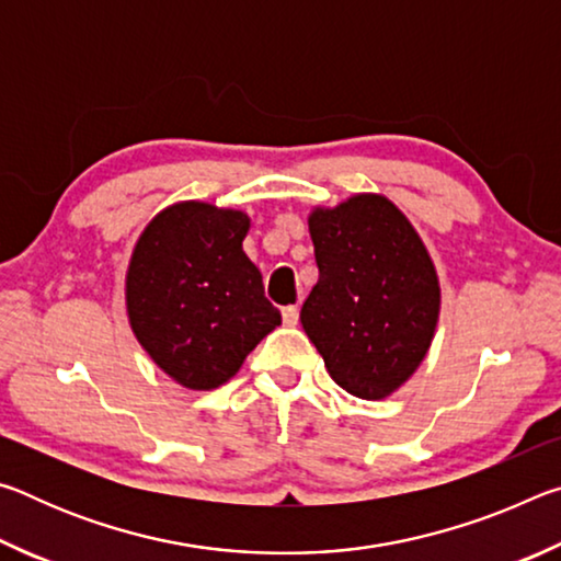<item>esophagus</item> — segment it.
<instances>
[{
    "instance_id": "34e87169",
    "label": "esophagus",
    "mask_w": 561,
    "mask_h": 561,
    "mask_svg": "<svg viewBox=\"0 0 561 561\" xmlns=\"http://www.w3.org/2000/svg\"><path fill=\"white\" fill-rule=\"evenodd\" d=\"M282 319H284V324H287V327H297V321H299V309L294 307V304H289V307H284V309H282Z\"/></svg>"
}]
</instances>
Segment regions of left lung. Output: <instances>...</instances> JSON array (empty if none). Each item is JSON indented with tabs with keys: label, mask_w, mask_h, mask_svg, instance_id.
I'll return each mask as SVG.
<instances>
[{
	"label": "left lung",
	"mask_w": 561,
	"mask_h": 561,
	"mask_svg": "<svg viewBox=\"0 0 561 561\" xmlns=\"http://www.w3.org/2000/svg\"><path fill=\"white\" fill-rule=\"evenodd\" d=\"M319 282L301 327L346 393L381 401L423 364L440 314V282L411 220L383 195L358 193L309 215Z\"/></svg>",
	"instance_id": "1"
}]
</instances>
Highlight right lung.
<instances>
[{
    "instance_id": "add662e5",
    "label": "right lung",
    "mask_w": 561,
    "mask_h": 561,
    "mask_svg": "<svg viewBox=\"0 0 561 561\" xmlns=\"http://www.w3.org/2000/svg\"><path fill=\"white\" fill-rule=\"evenodd\" d=\"M250 215L185 201L140 232L126 272V311L138 344L190 391H213L282 314L242 250Z\"/></svg>"
}]
</instances>
